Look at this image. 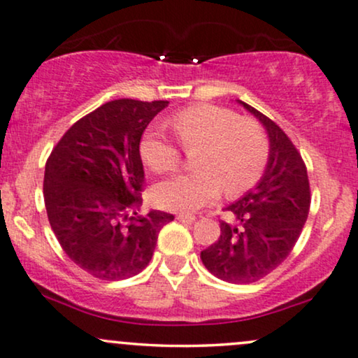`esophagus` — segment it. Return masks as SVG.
I'll return each mask as SVG.
<instances>
[{"instance_id": "obj_1", "label": "esophagus", "mask_w": 358, "mask_h": 358, "mask_svg": "<svg viewBox=\"0 0 358 358\" xmlns=\"http://www.w3.org/2000/svg\"><path fill=\"white\" fill-rule=\"evenodd\" d=\"M176 220L182 221V223H187V224H192L194 221V216L192 215H185V213H180L178 216H176Z\"/></svg>"}]
</instances>
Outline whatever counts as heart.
Instances as JSON below:
<instances>
[{
    "instance_id": "1",
    "label": "heart",
    "mask_w": 358,
    "mask_h": 358,
    "mask_svg": "<svg viewBox=\"0 0 358 358\" xmlns=\"http://www.w3.org/2000/svg\"><path fill=\"white\" fill-rule=\"evenodd\" d=\"M183 148L196 150L194 173L170 176L152 189L157 206L192 213L211 203L224 188L234 196L255 187L264 173L269 140L259 122L241 119L231 108L200 103L178 112L171 120ZM140 157L155 173L175 170L180 164L176 145L158 134L140 142Z\"/></svg>"
}]
</instances>
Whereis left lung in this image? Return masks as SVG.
<instances>
[{
  "label": "left lung",
  "instance_id": "left-lung-1",
  "mask_svg": "<svg viewBox=\"0 0 358 358\" xmlns=\"http://www.w3.org/2000/svg\"><path fill=\"white\" fill-rule=\"evenodd\" d=\"M261 122L269 137V157L256 187L224 208L218 241L201 251L213 275L231 284L256 282L291 255L309 215L310 188L301 153L280 127L255 107L238 101Z\"/></svg>",
  "mask_w": 358,
  "mask_h": 358
}]
</instances>
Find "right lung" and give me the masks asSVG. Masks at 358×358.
Listing matches in <instances>:
<instances>
[{
	"instance_id": "obj_1",
	"label": "right lung",
	"mask_w": 358,
	"mask_h": 358,
	"mask_svg": "<svg viewBox=\"0 0 358 358\" xmlns=\"http://www.w3.org/2000/svg\"><path fill=\"white\" fill-rule=\"evenodd\" d=\"M169 101L117 99L76 122L48 158L44 203L59 244L80 269L120 280L147 268L173 215L142 205L140 138Z\"/></svg>"
}]
</instances>
